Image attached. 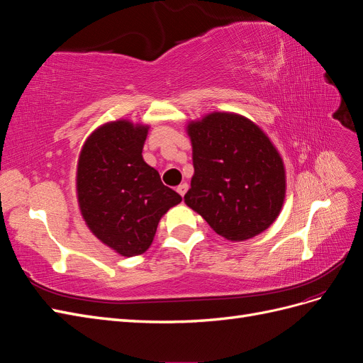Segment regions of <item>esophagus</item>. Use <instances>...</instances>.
<instances>
[{
  "instance_id": "34e87169",
  "label": "esophagus",
  "mask_w": 363,
  "mask_h": 363,
  "mask_svg": "<svg viewBox=\"0 0 363 363\" xmlns=\"http://www.w3.org/2000/svg\"><path fill=\"white\" fill-rule=\"evenodd\" d=\"M186 191H188V184H186V183H182V184L179 186V188H177V192H179V195H182V196H184Z\"/></svg>"
}]
</instances>
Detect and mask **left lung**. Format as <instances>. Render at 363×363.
I'll use <instances>...</instances> for the list:
<instances>
[{
  "label": "left lung",
  "mask_w": 363,
  "mask_h": 363,
  "mask_svg": "<svg viewBox=\"0 0 363 363\" xmlns=\"http://www.w3.org/2000/svg\"><path fill=\"white\" fill-rule=\"evenodd\" d=\"M194 177L184 203L215 232L245 240L279 216L286 192L281 157L250 119L215 112L191 123Z\"/></svg>",
  "instance_id": "left-lung-1"
}]
</instances>
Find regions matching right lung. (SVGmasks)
<instances>
[{
  "label": "right lung",
  "instance_id": "right-lung-1",
  "mask_svg": "<svg viewBox=\"0 0 363 363\" xmlns=\"http://www.w3.org/2000/svg\"><path fill=\"white\" fill-rule=\"evenodd\" d=\"M148 127L108 123L80 152L77 194L91 232L125 257L147 251L160 218L182 201L142 159Z\"/></svg>",
  "mask_w": 363,
  "mask_h": 363
}]
</instances>
